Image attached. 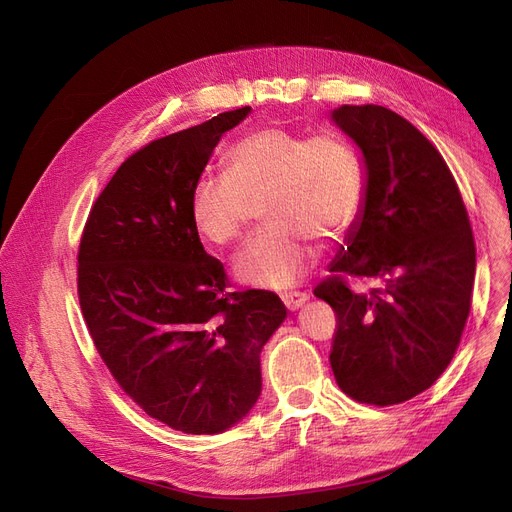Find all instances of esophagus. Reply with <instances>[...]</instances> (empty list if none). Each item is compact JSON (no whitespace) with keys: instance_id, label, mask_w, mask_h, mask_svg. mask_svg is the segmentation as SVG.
<instances>
[{"instance_id":"34e87169","label":"esophagus","mask_w":512,"mask_h":512,"mask_svg":"<svg viewBox=\"0 0 512 512\" xmlns=\"http://www.w3.org/2000/svg\"><path fill=\"white\" fill-rule=\"evenodd\" d=\"M282 301H284L286 309L297 311V309H301L309 301V294L307 292H297V290L286 292V294H282Z\"/></svg>"}]
</instances>
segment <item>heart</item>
Returning a JSON list of instances; mask_svg holds the SVG:
<instances>
[{
    "mask_svg": "<svg viewBox=\"0 0 512 512\" xmlns=\"http://www.w3.org/2000/svg\"><path fill=\"white\" fill-rule=\"evenodd\" d=\"M270 224L234 257L247 286L288 290L315 261L311 238L334 240L359 220L365 166L359 149L336 132L307 137L284 126L255 128L226 151V174L197 178L188 201L191 222L215 247L234 242L251 203Z\"/></svg>",
    "mask_w": 512,
    "mask_h": 512,
    "instance_id": "1",
    "label": "heart"
}]
</instances>
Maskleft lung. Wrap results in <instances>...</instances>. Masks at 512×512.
<instances>
[{
    "label": "left lung",
    "mask_w": 512,
    "mask_h": 512,
    "mask_svg": "<svg viewBox=\"0 0 512 512\" xmlns=\"http://www.w3.org/2000/svg\"><path fill=\"white\" fill-rule=\"evenodd\" d=\"M332 122L361 149L365 203L313 292L338 315L330 353L342 392L398 405L432 386L461 342L471 309L475 242L444 157L382 105H340ZM378 279L369 293L341 274Z\"/></svg>",
    "instance_id": "1"
}]
</instances>
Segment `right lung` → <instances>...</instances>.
<instances>
[{"mask_svg":"<svg viewBox=\"0 0 512 512\" xmlns=\"http://www.w3.org/2000/svg\"><path fill=\"white\" fill-rule=\"evenodd\" d=\"M251 107L132 153L80 238L78 301L97 353L153 419L222 434L261 394V348L286 319L270 290L230 292L191 222V191L222 134Z\"/></svg>","mask_w":512,"mask_h":512,"instance_id":"1","label":"right lung"}]
</instances>
